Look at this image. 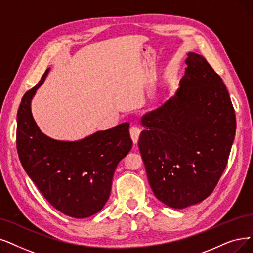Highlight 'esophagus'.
<instances>
[{
	"label": "esophagus",
	"instance_id": "esophagus-1",
	"mask_svg": "<svg viewBox=\"0 0 253 253\" xmlns=\"http://www.w3.org/2000/svg\"><path fill=\"white\" fill-rule=\"evenodd\" d=\"M140 133H141V129L139 127H137V126H132V127H130L129 135H130V138H132V141L134 142V144H136L138 142Z\"/></svg>",
	"mask_w": 253,
	"mask_h": 253
}]
</instances>
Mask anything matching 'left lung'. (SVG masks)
<instances>
[{
  "instance_id": "obj_1",
  "label": "left lung",
  "mask_w": 253,
  "mask_h": 253,
  "mask_svg": "<svg viewBox=\"0 0 253 253\" xmlns=\"http://www.w3.org/2000/svg\"><path fill=\"white\" fill-rule=\"evenodd\" d=\"M179 88L141 117L138 146L155 196L173 209L206 199L225 169L236 115L222 79L196 53H188Z\"/></svg>"
}]
</instances>
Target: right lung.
I'll return each mask as SVG.
<instances>
[{
    "mask_svg": "<svg viewBox=\"0 0 253 253\" xmlns=\"http://www.w3.org/2000/svg\"><path fill=\"white\" fill-rule=\"evenodd\" d=\"M49 72L22 98L16 147L23 168L44 198L61 213L87 218L109 199L115 169L132 148L128 123L76 141L57 140L40 130L31 103Z\"/></svg>",
    "mask_w": 253,
    "mask_h": 253,
    "instance_id": "right-lung-1",
    "label": "right lung"
}]
</instances>
